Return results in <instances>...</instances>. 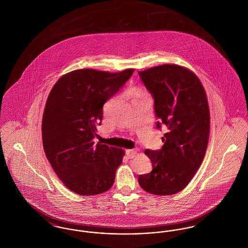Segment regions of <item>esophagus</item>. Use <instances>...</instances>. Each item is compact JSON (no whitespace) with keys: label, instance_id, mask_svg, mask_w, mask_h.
<instances>
[{"label":"esophagus","instance_id":"esophagus-1","mask_svg":"<svg viewBox=\"0 0 248 248\" xmlns=\"http://www.w3.org/2000/svg\"><path fill=\"white\" fill-rule=\"evenodd\" d=\"M138 154V150H127L126 151V155L129 159H133L134 157H136Z\"/></svg>","mask_w":248,"mask_h":248}]
</instances>
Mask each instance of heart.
<instances>
[{"label":"heart","instance_id":"heart-1","mask_svg":"<svg viewBox=\"0 0 248 248\" xmlns=\"http://www.w3.org/2000/svg\"><path fill=\"white\" fill-rule=\"evenodd\" d=\"M134 93L135 94H145L146 92L141 89V88H136L135 90H134Z\"/></svg>","mask_w":248,"mask_h":248}]
</instances>
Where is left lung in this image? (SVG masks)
<instances>
[{
  "label": "left lung",
  "instance_id": "1",
  "mask_svg": "<svg viewBox=\"0 0 248 248\" xmlns=\"http://www.w3.org/2000/svg\"><path fill=\"white\" fill-rule=\"evenodd\" d=\"M154 98V110L168 131L162 150H146L153 171L139 177L142 189L154 195H172L184 189L203 160L210 133V111L197 75L176 64L140 72ZM157 123V127L161 124Z\"/></svg>",
  "mask_w": 248,
  "mask_h": 248
}]
</instances>
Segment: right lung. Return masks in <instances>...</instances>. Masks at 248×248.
<instances>
[{"label": "right lung", "instance_id": "right-lung-1", "mask_svg": "<svg viewBox=\"0 0 248 248\" xmlns=\"http://www.w3.org/2000/svg\"><path fill=\"white\" fill-rule=\"evenodd\" d=\"M134 71L75 70L62 75L49 93L42 121L44 150L62 183L79 195L105 192L114 183L125 152L93 140L103 105Z\"/></svg>", "mask_w": 248, "mask_h": 248}]
</instances>
